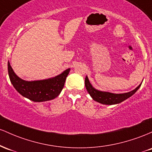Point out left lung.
<instances>
[{
    "label": "left lung",
    "mask_w": 152,
    "mask_h": 152,
    "mask_svg": "<svg viewBox=\"0 0 152 152\" xmlns=\"http://www.w3.org/2000/svg\"><path fill=\"white\" fill-rule=\"evenodd\" d=\"M85 85L88 93H89L90 96L92 97V98L95 101L98 102V103L101 104H104V105H115V104H118L121 103V102L126 100L127 98L132 96L139 90V88H140L141 83L137 88L133 90L132 91L125 93H119V94H118V93H109V92L101 91V90L95 89V88H93L91 83H90L88 76L85 77Z\"/></svg>",
    "instance_id": "obj_1"
}]
</instances>
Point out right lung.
Masks as SVG:
<instances>
[{
  "label": "right lung",
  "instance_id": "right-lung-1",
  "mask_svg": "<svg viewBox=\"0 0 152 152\" xmlns=\"http://www.w3.org/2000/svg\"><path fill=\"white\" fill-rule=\"evenodd\" d=\"M8 71L11 84L22 96L34 102H44L54 99L60 94L70 69H67L54 77L34 81L23 80L17 76L9 61Z\"/></svg>",
  "mask_w": 152,
  "mask_h": 152
}]
</instances>
